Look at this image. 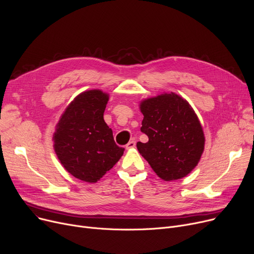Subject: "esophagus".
I'll return each instance as SVG.
<instances>
[{
  "instance_id": "1",
  "label": "esophagus",
  "mask_w": 254,
  "mask_h": 254,
  "mask_svg": "<svg viewBox=\"0 0 254 254\" xmlns=\"http://www.w3.org/2000/svg\"><path fill=\"white\" fill-rule=\"evenodd\" d=\"M135 146H136V142L135 141H129L127 145H126V148L127 149H131V148H135Z\"/></svg>"
}]
</instances>
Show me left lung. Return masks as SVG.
Masks as SVG:
<instances>
[{
  "mask_svg": "<svg viewBox=\"0 0 254 254\" xmlns=\"http://www.w3.org/2000/svg\"><path fill=\"white\" fill-rule=\"evenodd\" d=\"M141 130L148 142L137 143L140 154L165 181L178 180L197 166L205 149L204 130L190 103L175 92L140 102Z\"/></svg>",
  "mask_w": 254,
  "mask_h": 254,
  "instance_id": "1",
  "label": "left lung"
}]
</instances>
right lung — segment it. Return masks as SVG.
<instances>
[{"instance_id":"obj_1","label":"right lung","mask_w":254,"mask_h":254,"mask_svg":"<svg viewBox=\"0 0 254 254\" xmlns=\"http://www.w3.org/2000/svg\"><path fill=\"white\" fill-rule=\"evenodd\" d=\"M109 93L85 90L68 105L53 132V148L62 166L75 178L98 182L123 156L104 120Z\"/></svg>"}]
</instances>
